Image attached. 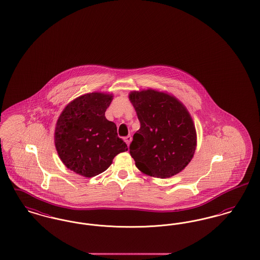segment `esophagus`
<instances>
[{
    "instance_id": "34e87169",
    "label": "esophagus",
    "mask_w": 260,
    "mask_h": 260,
    "mask_svg": "<svg viewBox=\"0 0 260 260\" xmlns=\"http://www.w3.org/2000/svg\"><path fill=\"white\" fill-rule=\"evenodd\" d=\"M124 141H125V143H126L127 145H129V143H131V141H132V137H131V136L125 137V138H124Z\"/></svg>"
}]
</instances>
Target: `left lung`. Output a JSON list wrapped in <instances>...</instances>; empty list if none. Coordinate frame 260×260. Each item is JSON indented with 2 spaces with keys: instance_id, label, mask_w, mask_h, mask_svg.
I'll return each mask as SVG.
<instances>
[{
  "instance_id": "obj_1",
  "label": "left lung",
  "mask_w": 260,
  "mask_h": 260,
  "mask_svg": "<svg viewBox=\"0 0 260 260\" xmlns=\"http://www.w3.org/2000/svg\"><path fill=\"white\" fill-rule=\"evenodd\" d=\"M140 128L129 153L142 173L160 179L187 166L197 147V132L186 108L174 96L147 89L129 93Z\"/></svg>"
}]
</instances>
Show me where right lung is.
I'll return each instance as SVG.
<instances>
[{"instance_id": "1", "label": "right lung", "mask_w": 260, "mask_h": 260, "mask_svg": "<svg viewBox=\"0 0 260 260\" xmlns=\"http://www.w3.org/2000/svg\"><path fill=\"white\" fill-rule=\"evenodd\" d=\"M112 94L93 92L81 95L63 109L55 129V146L67 168L86 178L106 171L119 153L127 150L118 137L115 122L105 112Z\"/></svg>"}]
</instances>
